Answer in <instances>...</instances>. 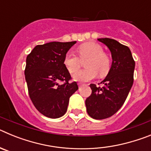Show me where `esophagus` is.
I'll return each instance as SVG.
<instances>
[{"instance_id": "34e87169", "label": "esophagus", "mask_w": 151, "mask_h": 151, "mask_svg": "<svg viewBox=\"0 0 151 151\" xmlns=\"http://www.w3.org/2000/svg\"><path fill=\"white\" fill-rule=\"evenodd\" d=\"M82 85H83V84H82V83H81V82H80V83H78V87H79V88H81V87H82Z\"/></svg>"}]
</instances>
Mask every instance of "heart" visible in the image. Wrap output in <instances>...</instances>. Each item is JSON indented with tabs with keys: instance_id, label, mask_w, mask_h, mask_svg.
Listing matches in <instances>:
<instances>
[{
	"instance_id": "heart-1",
	"label": "heart",
	"mask_w": 151,
	"mask_h": 151,
	"mask_svg": "<svg viewBox=\"0 0 151 151\" xmlns=\"http://www.w3.org/2000/svg\"><path fill=\"white\" fill-rule=\"evenodd\" d=\"M80 59H87L85 63L86 69L76 72L73 77L76 81L88 82L97 76H104L110 69V60L104 54L101 45L96 43H85L77 48ZM78 57L72 52H67L64 57L63 63L69 73H74L80 67L81 61Z\"/></svg>"
}]
</instances>
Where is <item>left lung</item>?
I'll return each mask as SVG.
<instances>
[{
    "mask_svg": "<svg viewBox=\"0 0 151 151\" xmlns=\"http://www.w3.org/2000/svg\"><path fill=\"white\" fill-rule=\"evenodd\" d=\"M111 52V68L101 83L91 84V94L85 101L88 114L95 119L109 118L118 111L127 98L134 81L135 63L130 49L111 38H98Z\"/></svg>",
    "mask_w": 151,
    "mask_h": 151,
    "instance_id": "8db88e82",
    "label": "left lung"
}]
</instances>
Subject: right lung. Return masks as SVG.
<instances>
[{
	"instance_id": "1",
	"label": "right lung",
	"mask_w": 151,
	"mask_h": 151,
	"mask_svg": "<svg viewBox=\"0 0 151 151\" xmlns=\"http://www.w3.org/2000/svg\"><path fill=\"white\" fill-rule=\"evenodd\" d=\"M76 41H53L37 45L26 57L25 77L29 95L41 114L51 119L63 116L69 97L78 89L63 63L64 57ZM63 81V83H60Z\"/></svg>"
}]
</instances>
